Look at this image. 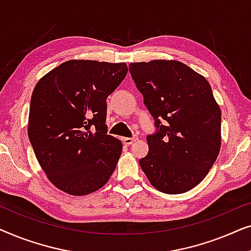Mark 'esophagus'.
<instances>
[{
    "label": "esophagus",
    "mask_w": 251,
    "mask_h": 251,
    "mask_svg": "<svg viewBox=\"0 0 251 251\" xmlns=\"http://www.w3.org/2000/svg\"><path fill=\"white\" fill-rule=\"evenodd\" d=\"M137 140H138V137L137 136H133L131 138H122V142L125 145H131V144L137 142Z\"/></svg>",
    "instance_id": "esophagus-1"
}]
</instances>
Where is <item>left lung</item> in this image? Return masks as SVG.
<instances>
[{
  "instance_id": "1",
  "label": "left lung",
  "mask_w": 251,
  "mask_h": 251,
  "mask_svg": "<svg viewBox=\"0 0 251 251\" xmlns=\"http://www.w3.org/2000/svg\"><path fill=\"white\" fill-rule=\"evenodd\" d=\"M129 70L156 126L140 168L157 191L185 193L207 176L221 151L222 112L210 84L177 60L131 63Z\"/></svg>"
}]
</instances>
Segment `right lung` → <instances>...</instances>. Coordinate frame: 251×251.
Masks as SVG:
<instances>
[{"label":"right lung","instance_id":"obj_1","mask_svg":"<svg viewBox=\"0 0 251 251\" xmlns=\"http://www.w3.org/2000/svg\"><path fill=\"white\" fill-rule=\"evenodd\" d=\"M126 73V63L73 59L50 71L34 88L29 142L48 179L65 193L90 194L115 170L122 143L107 135L106 99Z\"/></svg>","mask_w":251,"mask_h":251}]
</instances>
